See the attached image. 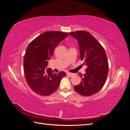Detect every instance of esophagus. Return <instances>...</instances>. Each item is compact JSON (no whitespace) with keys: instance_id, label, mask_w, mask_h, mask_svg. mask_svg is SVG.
Here are the masks:
<instances>
[{"instance_id":"obj_1","label":"esophagus","mask_w":130,"mask_h":130,"mask_svg":"<svg viewBox=\"0 0 130 130\" xmlns=\"http://www.w3.org/2000/svg\"><path fill=\"white\" fill-rule=\"evenodd\" d=\"M67 75H68V76H70V77H72L73 76H74V74L70 73H67Z\"/></svg>"}]
</instances>
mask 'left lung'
<instances>
[{"mask_svg": "<svg viewBox=\"0 0 130 130\" xmlns=\"http://www.w3.org/2000/svg\"><path fill=\"white\" fill-rule=\"evenodd\" d=\"M77 41L80 58L87 66L86 74L81 75L80 84L74 86L75 91L83 96H90L103 88L108 71L107 56L103 47L92 35L86 31L70 33Z\"/></svg>", "mask_w": 130, "mask_h": 130, "instance_id": "left-lung-1", "label": "left lung"}]
</instances>
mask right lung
Wrapping results in <instances>:
<instances>
[{
	"instance_id": "right-lung-1",
	"label": "right lung",
	"mask_w": 130,
	"mask_h": 130,
	"mask_svg": "<svg viewBox=\"0 0 130 130\" xmlns=\"http://www.w3.org/2000/svg\"><path fill=\"white\" fill-rule=\"evenodd\" d=\"M68 35L60 31L45 32L27 46L24 60L25 76L30 87L38 95L48 96L55 92L66 75L64 72L54 74L51 68H45L57 45Z\"/></svg>"
}]
</instances>
